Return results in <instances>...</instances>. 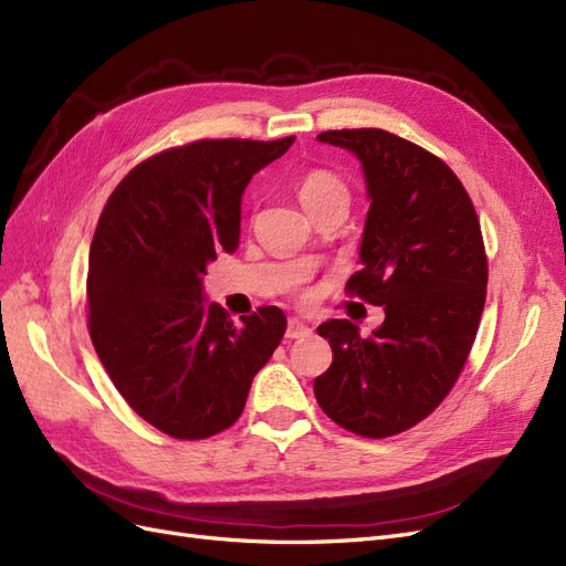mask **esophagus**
I'll list each match as a JSON object with an SVG mask.
<instances>
[{
  "mask_svg": "<svg viewBox=\"0 0 566 566\" xmlns=\"http://www.w3.org/2000/svg\"><path fill=\"white\" fill-rule=\"evenodd\" d=\"M314 328L310 323H304L302 318H290L287 321V331H285V337L287 339H297V337H306Z\"/></svg>",
  "mask_w": 566,
  "mask_h": 566,
  "instance_id": "esophagus-1",
  "label": "esophagus"
}]
</instances>
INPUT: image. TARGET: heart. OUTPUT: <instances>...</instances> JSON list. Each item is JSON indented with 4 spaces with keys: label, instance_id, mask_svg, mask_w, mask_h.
<instances>
[{
    "label": "heart",
    "instance_id": "b5f03b06",
    "mask_svg": "<svg viewBox=\"0 0 566 566\" xmlns=\"http://www.w3.org/2000/svg\"><path fill=\"white\" fill-rule=\"evenodd\" d=\"M333 191H345V186H342V181L331 172H310L297 186L302 205H310L312 200L328 196Z\"/></svg>",
    "mask_w": 566,
    "mask_h": 566
}]
</instances>
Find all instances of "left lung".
Masks as SVG:
<instances>
[{"mask_svg": "<svg viewBox=\"0 0 566 566\" xmlns=\"http://www.w3.org/2000/svg\"><path fill=\"white\" fill-rule=\"evenodd\" d=\"M316 139L361 163L370 208L347 290L385 321L370 337L347 318L318 325L333 364L314 394L345 430L382 439L430 416L468 361L486 302L482 229L460 179L424 148L385 129Z\"/></svg>", "mask_w": 566, "mask_h": 566, "instance_id": "obj_1", "label": "left lung"}]
</instances>
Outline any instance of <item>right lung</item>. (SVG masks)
Instances as JSON below:
<instances>
[{
	"mask_svg": "<svg viewBox=\"0 0 566 566\" xmlns=\"http://www.w3.org/2000/svg\"><path fill=\"white\" fill-rule=\"evenodd\" d=\"M202 139L148 158L119 181L90 248V335L115 389L175 439H205L243 413L252 378L285 333L279 306L235 325L202 276L241 241L250 179L293 146Z\"/></svg>",
	"mask_w": 566,
	"mask_h": 566,
	"instance_id": "right-lung-1",
	"label": "right lung"
}]
</instances>
